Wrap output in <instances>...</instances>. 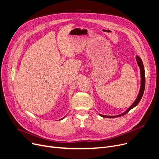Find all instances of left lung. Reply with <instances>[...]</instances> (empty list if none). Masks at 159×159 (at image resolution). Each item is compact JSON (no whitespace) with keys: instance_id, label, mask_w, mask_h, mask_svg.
I'll return each instance as SVG.
<instances>
[{"instance_id":"8db88e82","label":"left lung","mask_w":159,"mask_h":159,"mask_svg":"<svg viewBox=\"0 0 159 159\" xmlns=\"http://www.w3.org/2000/svg\"><path fill=\"white\" fill-rule=\"evenodd\" d=\"M136 60L137 61V64L139 65V66L140 67V74H141V85H140V91L138 95V97L137 98V99L135 101V102H133V104L128 108V109L124 112L123 113L116 115V116H106V115H103L100 114L101 116L102 117H107V118H116V117H119L120 116H123L124 115H126V113H128L131 109H133V107H135L140 102V101L141 100L142 97H143V95L144 94V89H145V72H144V65L143 63V61H141L140 58L139 57H136Z\"/></svg>"}]
</instances>
